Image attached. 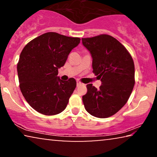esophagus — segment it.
Here are the masks:
<instances>
[{
    "label": "esophagus",
    "instance_id": "esophagus-1",
    "mask_svg": "<svg viewBox=\"0 0 157 157\" xmlns=\"http://www.w3.org/2000/svg\"><path fill=\"white\" fill-rule=\"evenodd\" d=\"M76 85H77V86H81V85H83V83H81V81H77L76 82Z\"/></svg>",
    "mask_w": 157,
    "mask_h": 157
}]
</instances>
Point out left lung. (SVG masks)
<instances>
[{"mask_svg":"<svg viewBox=\"0 0 157 157\" xmlns=\"http://www.w3.org/2000/svg\"><path fill=\"white\" fill-rule=\"evenodd\" d=\"M83 45L91 53L93 73L101 78L99 89L91 83L82 96L88 112L98 118H108L126 104L135 83L134 63L125 47L107 34L82 38Z\"/></svg>","mask_w":157,"mask_h":157,"instance_id":"left-lung-1","label":"left lung"}]
</instances>
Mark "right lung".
Wrapping results in <instances>:
<instances>
[{
  "instance_id": "add662e5",
  "label": "right lung",
  "mask_w": 157,
  "mask_h": 157,
  "mask_svg": "<svg viewBox=\"0 0 157 157\" xmlns=\"http://www.w3.org/2000/svg\"><path fill=\"white\" fill-rule=\"evenodd\" d=\"M81 38L48 32L31 40L21 51L17 64L19 87L29 104L44 115L52 116L66 109L76 86L74 78L62 81L58 69Z\"/></svg>"
}]
</instances>
